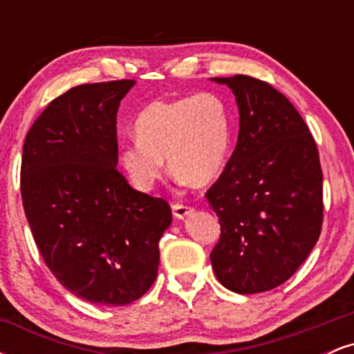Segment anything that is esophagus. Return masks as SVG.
Instances as JSON below:
<instances>
[{
  "label": "esophagus",
  "mask_w": 354,
  "mask_h": 354,
  "mask_svg": "<svg viewBox=\"0 0 354 354\" xmlns=\"http://www.w3.org/2000/svg\"><path fill=\"white\" fill-rule=\"evenodd\" d=\"M171 209H173L174 218H178V219H185L191 213V211H193V208H189V206H186V205H180V203L173 205Z\"/></svg>",
  "instance_id": "34e87169"
}]
</instances>
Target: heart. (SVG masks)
Listing matches in <instances>:
<instances>
[{
  "label": "heart",
  "mask_w": 354,
  "mask_h": 354,
  "mask_svg": "<svg viewBox=\"0 0 354 354\" xmlns=\"http://www.w3.org/2000/svg\"><path fill=\"white\" fill-rule=\"evenodd\" d=\"M133 131L136 143L123 146L118 160L140 191H149L163 176L165 158L173 174L198 188L213 183L225 168L230 113L214 93L151 101L140 111Z\"/></svg>",
  "instance_id": "b5f03b06"
}]
</instances>
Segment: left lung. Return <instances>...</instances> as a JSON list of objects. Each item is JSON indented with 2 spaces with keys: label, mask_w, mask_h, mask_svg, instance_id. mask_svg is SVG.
Segmentation results:
<instances>
[{
  "label": "left lung",
  "mask_w": 354,
  "mask_h": 354,
  "mask_svg": "<svg viewBox=\"0 0 354 354\" xmlns=\"http://www.w3.org/2000/svg\"><path fill=\"white\" fill-rule=\"evenodd\" d=\"M211 81L226 84L239 109L236 148L206 191L221 225L211 265L234 293H263L290 279L319 238L318 148L301 115L271 84L246 75Z\"/></svg>",
  "instance_id": "1"
}]
</instances>
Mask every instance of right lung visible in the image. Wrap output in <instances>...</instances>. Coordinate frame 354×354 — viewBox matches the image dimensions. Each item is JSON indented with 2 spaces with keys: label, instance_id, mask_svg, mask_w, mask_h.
<instances>
[{
  "label": "right lung",
  "instance_id": "right-lung-1",
  "mask_svg": "<svg viewBox=\"0 0 354 354\" xmlns=\"http://www.w3.org/2000/svg\"><path fill=\"white\" fill-rule=\"evenodd\" d=\"M133 80L80 84L48 104L28 131L21 198L44 263L66 290L123 306L151 288L171 225L161 198L118 171L116 115Z\"/></svg>",
  "mask_w": 354,
  "mask_h": 354
}]
</instances>
